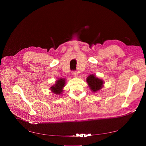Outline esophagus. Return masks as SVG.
Masks as SVG:
<instances>
[{
	"instance_id": "obj_1",
	"label": "esophagus",
	"mask_w": 146,
	"mask_h": 146,
	"mask_svg": "<svg viewBox=\"0 0 146 146\" xmlns=\"http://www.w3.org/2000/svg\"><path fill=\"white\" fill-rule=\"evenodd\" d=\"M72 74L73 75V76H74V77H77L78 74H77V71H72Z\"/></svg>"
}]
</instances>
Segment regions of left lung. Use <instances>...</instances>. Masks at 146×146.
<instances>
[{
  "label": "left lung",
  "mask_w": 146,
  "mask_h": 146,
  "mask_svg": "<svg viewBox=\"0 0 146 146\" xmlns=\"http://www.w3.org/2000/svg\"><path fill=\"white\" fill-rule=\"evenodd\" d=\"M86 82L90 89L93 92H96L100 90L102 88L104 83L102 80L98 78H96V76L92 74L87 77Z\"/></svg>",
  "instance_id": "left-lung-1"
}]
</instances>
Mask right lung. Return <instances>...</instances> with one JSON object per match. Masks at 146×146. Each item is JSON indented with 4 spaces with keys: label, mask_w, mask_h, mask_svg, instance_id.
<instances>
[{
    "label": "right lung",
    "mask_w": 146,
    "mask_h": 146,
    "mask_svg": "<svg viewBox=\"0 0 146 146\" xmlns=\"http://www.w3.org/2000/svg\"><path fill=\"white\" fill-rule=\"evenodd\" d=\"M65 85V79L64 78H61L59 79L56 81V84L55 85L51 87V90L53 92H54L55 94H61V92H62L63 90V88Z\"/></svg>",
    "instance_id": "obj_1"
}]
</instances>
